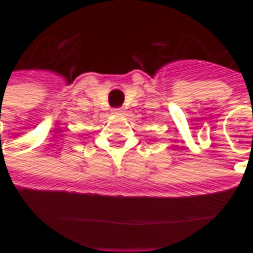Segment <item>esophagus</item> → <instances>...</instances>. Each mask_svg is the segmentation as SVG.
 Returning <instances> with one entry per match:
<instances>
[{
    "label": "esophagus",
    "mask_w": 253,
    "mask_h": 253,
    "mask_svg": "<svg viewBox=\"0 0 253 253\" xmlns=\"http://www.w3.org/2000/svg\"><path fill=\"white\" fill-rule=\"evenodd\" d=\"M122 112H123L122 108H114V110H112V114H115V115H119V114H122Z\"/></svg>",
    "instance_id": "34e87169"
}]
</instances>
